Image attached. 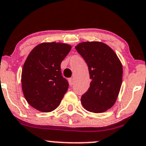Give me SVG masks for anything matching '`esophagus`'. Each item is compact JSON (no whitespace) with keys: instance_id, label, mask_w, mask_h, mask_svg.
I'll list each match as a JSON object with an SVG mask.
<instances>
[{"instance_id":"obj_1","label":"esophagus","mask_w":146,"mask_h":146,"mask_svg":"<svg viewBox=\"0 0 146 146\" xmlns=\"http://www.w3.org/2000/svg\"><path fill=\"white\" fill-rule=\"evenodd\" d=\"M69 84H70V86H72V85H73V82H74V79H73V78H70V79H69Z\"/></svg>"}]
</instances>
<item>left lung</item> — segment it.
Returning a JSON list of instances; mask_svg holds the SVG:
<instances>
[{"instance_id":"1","label":"left lung","mask_w":146,"mask_h":146,"mask_svg":"<svg viewBox=\"0 0 146 146\" xmlns=\"http://www.w3.org/2000/svg\"><path fill=\"white\" fill-rule=\"evenodd\" d=\"M76 50L88 64L91 82L81 98L87 111L102 113L114 105L122 82V66L109 46L99 41L79 43Z\"/></svg>"}]
</instances>
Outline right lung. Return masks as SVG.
Masks as SVG:
<instances>
[{"label": "right lung", "instance_id": "obj_1", "mask_svg": "<svg viewBox=\"0 0 146 146\" xmlns=\"http://www.w3.org/2000/svg\"><path fill=\"white\" fill-rule=\"evenodd\" d=\"M70 50L67 44L45 42L28 55L22 69V90L28 103L38 111H53L67 91L69 84L62 76L61 63Z\"/></svg>", "mask_w": 146, "mask_h": 146}]
</instances>
